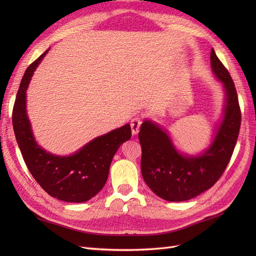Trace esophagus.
I'll list each match as a JSON object with an SVG mask.
<instances>
[{"label":"esophagus","mask_w":256,"mask_h":256,"mask_svg":"<svg viewBox=\"0 0 256 256\" xmlns=\"http://www.w3.org/2000/svg\"><path fill=\"white\" fill-rule=\"evenodd\" d=\"M141 124H142V122L138 118H134L131 120L130 126H131V132H132V136H136L138 134V130H140Z\"/></svg>","instance_id":"obj_1"}]
</instances>
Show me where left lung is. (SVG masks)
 Listing matches in <instances>:
<instances>
[{"label":"left lung","mask_w":256,"mask_h":256,"mask_svg":"<svg viewBox=\"0 0 256 256\" xmlns=\"http://www.w3.org/2000/svg\"><path fill=\"white\" fill-rule=\"evenodd\" d=\"M212 72L223 86L224 104L209 145L198 154H186L168 131L145 118L138 132L142 147L141 171L150 190L170 202H184L210 189L223 174L235 148L242 114L237 92L226 68L210 52Z\"/></svg>","instance_id":"1"}]
</instances>
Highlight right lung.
Listing matches in <instances>:
<instances>
[{"label":"right lung","mask_w":256,"mask_h":256,"mask_svg":"<svg viewBox=\"0 0 256 256\" xmlns=\"http://www.w3.org/2000/svg\"><path fill=\"white\" fill-rule=\"evenodd\" d=\"M49 50L30 64L23 76L12 111L14 131L28 171L40 187L60 200L83 203L104 188L114 154L124 142L130 140L131 128L126 124L92 138L68 156L52 154L38 144L28 116L26 90Z\"/></svg>","instance_id":"add662e5"}]
</instances>
